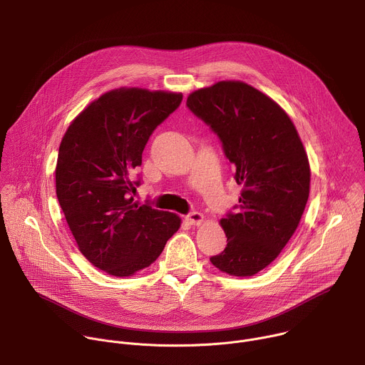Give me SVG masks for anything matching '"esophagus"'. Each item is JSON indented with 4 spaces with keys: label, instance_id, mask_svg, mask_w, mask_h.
Listing matches in <instances>:
<instances>
[{
    "label": "esophagus",
    "instance_id": "esophagus-1",
    "mask_svg": "<svg viewBox=\"0 0 365 365\" xmlns=\"http://www.w3.org/2000/svg\"><path fill=\"white\" fill-rule=\"evenodd\" d=\"M186 222L190 224V225H200L203 221H205V217L200 214V212H192L189 215L185 217Z\"/></svg>",
    "mask_w": 365,
    "mask_h": 365
}]
</instances>
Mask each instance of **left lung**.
Segmentation results:
<instances>
[{"mask_svg":"<svg viewBox=\"0 0 365 365\" xmlns=\"http://www.w3.org/2000/svg\"><path fill=\"white\" fill-rule=\"evenodd\" d=\"M186 106L218 134L242 186L238 214L220 221L227 247L211 263L230 276H254L274 262L299 227L310 189L306 150L287 113L245 82L196 89Z\"/></svg>","mask_w":365,"mask_h":365,"instance_id":"1","label":"left lung"}]
</instances>
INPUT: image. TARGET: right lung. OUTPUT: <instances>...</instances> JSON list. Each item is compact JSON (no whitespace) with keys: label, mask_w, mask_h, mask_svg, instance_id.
I'll return each instance as SVG.
<instances>
[{"label":"right lung","mask_w":365,"mask_h":365,"mask_svg":"<svg viewBox=\"0 0 365 365\" xmlns=\"http://www.w3.org/2000/svg\"><path fill=\"white\" fill-rule=\"evenodd\" d=\"M180 92L115 88L92 101L68 127L56 163V195L82 255L96 269L130 277L162 254L180 228L173 212L140 205L131 176Z\"/></svg>","instance_id":"right-lung-1"}]
</instances>
